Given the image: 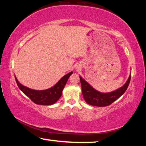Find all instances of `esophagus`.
Returning <instances> with one entry per match:
<instances>
[{
  "label": "esophagus",
  "mask_w": 146,
  "mask_h": 146,
  "mask_svg": "<svg viewBox=\"0 0 146 146\" xmlns=\"http://www.w3.org/2000/svg\"><path fill=\"white\" fill-rule=\"evenodd\" d=\"M78 68H77V69H78Z\"/></svg>",
  "instance_id": "obj_1"
}]
</instances>
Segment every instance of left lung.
<instances>
[{
  "label": "left lung",
  "instance_id": "obj_1",
  "mask_svg": "<svg viewBox=\"0 0 146 146\" xmlns=\"http://www.w3.org/2000/svg\"><path fill=\"white\" fill-rule=\"evenodd\" d=\"M131 75V70L127 80L122 87L108 93H102L96 90L88 82H86L82 76H80L83 97L86 102L91 106H98V107L110 106L118 98H119L126 91L130 82Z\"/></svg>",
  "mask_w": 146,
  "mask_h": 146
}]
</instances>
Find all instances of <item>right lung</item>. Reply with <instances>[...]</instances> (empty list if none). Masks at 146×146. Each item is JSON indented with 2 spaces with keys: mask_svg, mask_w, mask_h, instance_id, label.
<instances>
[{
  "mask_svg": "<svg viewBox=\"0 0 146 146\" xmlns=\"http://www.w3.org/2000/svg\"><path fill=\"white\" fill-rule=\"evenodd\" d=\"M73 71L62 76L55 85L44 90H36L24 86L19 82L15 76L16 82L20 90L28 97L33 102L38 105L49 106L56 103L60 98L66 82Z\"/></svg>",
  "mask_w": 146,
  "mask_h": 146,
  "instance_id": "add662e5",
  "label": "right lung"
}]
</instances>
